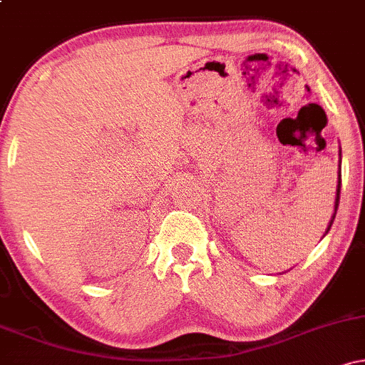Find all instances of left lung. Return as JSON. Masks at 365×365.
Masks as SVG:
<instances>
[{
	"label": "left lung",
	"mask_w": 365,
	"mask_h": 365,
	"mask_svg": "<svg viewBox=\"0 0 365 365\" xmlns=\"http://www.w3.org/2000/svg\"><path fill=\"white\" fill-rule=\"evenodd\" d=\"M338 156H340V165H338V185H336V197H334V212H333V216H331V220H329V225H328V228H326V232H324V235L322 237H326L328 235V232H329V228H331V225H333V221H334V216H336V209H338V200H340V188H341V149L338 150Z\"/></svg>",
	"instance_id": "obj_1"
}]
</instances>
